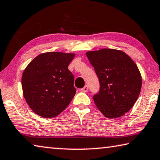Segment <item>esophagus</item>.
<instances>
[{"label": "esophagus", "mask_w": 160, "mask_h": 160, "mask_svg": "<svg viewBox=\"0 0 160 160\" xmlns=\"http://www.w3.org/2000/svg\"><path fill=\"white\" fill-rule=\"evenodd\" d=\"M81 91L83 92H87L88 91V87L87 86V85H85L83 88L81 89Z\"/></svg>", "instance_id": "1"}]
</instances>
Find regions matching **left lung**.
<instances>
[{
	"label": "left lung",
	"instance_id": "obj_1",
	"mask_svg": "<svg viewBox=\"0 0 160 160\" xmlns=\"http://www.w3.org/2000/svg\"><path fill=\"white\" fill-rule=\"evenodd\" d=\"M99 78L100 89L93 99L108 118L123 116L133 107L142 87L138 68L123 51L102 48L86 53Z\"/></svg>",
	"mask_w": 160,
	"mask_h": 160
}]
</instances>
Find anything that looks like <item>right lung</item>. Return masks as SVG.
<instances>
[{"label":"right lung","mask_w":160,"mask_h":160,"mask_svg":"<svg viewBox=\"0 0 160 160\" xmlns=\"http://www.w3.org/2000/svg\"><path fill=\"white\" fill-rule=\"evenodd\" d=\"M74 57L72 53H43L26 67L22 76L23 96L37 115L56 117L74 97V76L68 69Z\"/></svg>","instance_id":"1"}]
</instances>
